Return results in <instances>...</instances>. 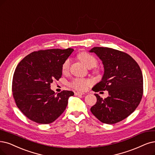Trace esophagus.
<instances>
[{
    "instance_id": "1",
    "label": "esophagus",
    "mask_w": 155,
    "mask_h": 155,
    "mask_svg": "<svg viewBox=\"0 0 155 155\" xmlns=\"http://www.w3.org/2000/svg\"><path fill=\"white\" fill-rule=\"evenodd\" d=\"M83 94H84V93H81V92H74V95L81 96V95H83Z\"/></svg>"
}]
</instances>
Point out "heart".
Masks as SVG:
<instances>
[{
	"instance_id": "b5f03b06",
	"label": "heart",
	"mask_w": 155,
	"mask_h": 155,
	"mask_svg": "<svg viewBox=\"0 0 155 155\" xmlns=\"http://www.w3.org/2000/svg\"><path fill=\"white\" fill-rule=\"evenodd\" d=\"M78 59L81 60L84 64L88 68H94L97 65L98 61L96 57L93 55H91L86 51H82L78 55ZM71 60L70 58L66 59L62 64V71L63 73H67L69 71L70 66ZM95 73H98V70H95L94 71ZM92 84V82L88 79L81 78H75L73 79V81L70 83V86L72 88L76 89L77 91H85L90 85Z\"/></svg>"
}]
</instances>
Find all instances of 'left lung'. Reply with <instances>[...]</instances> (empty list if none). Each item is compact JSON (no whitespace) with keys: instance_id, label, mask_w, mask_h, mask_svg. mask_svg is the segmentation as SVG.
Segmentation results:
<instances>
[{"instance_id":"obj_1","label":"left lung","mask_w":155,"mask_h":155,"mask_svg":"<svg viewBox=\"0 0 155 155\" xmlns=\"http://www.w3.org/2000/svg\"><path fill=\"white\" fill-rule=\"evenodd\" d=\"M89 51L99 57L105 70L101 81L93 91L108 92L105 99L95 94L97 101L91 111L104 123L112 124L121 121L135 111L142 100L143 77L140 68L132 57L121 51L94 47Z\"/></svg>"}]
</instances>
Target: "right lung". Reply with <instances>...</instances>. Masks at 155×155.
Wrapping results in <instances>:
<instances>
[{"mask_svg":"<svg viewBox=\"0 0 155 155\" xmlns=\"http://www.w3.org/2000/svg\"><path fill=\"white\" fill-rule=\"evenodd\" d=\"M72 48L41 50L27 55L17 65L12 82L16 106L24 115L39 124H50L64 112L70 91L55 95L50 84L62 76V64Z\"/></svg>","mask_w":155,"mask_h":155,"instance_id":"add662e5","label":"right lung"}]
</instances>
